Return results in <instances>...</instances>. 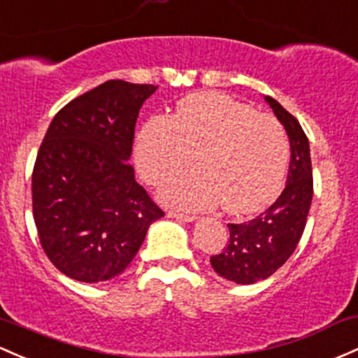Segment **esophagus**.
<instances>
[{"instance_id": "obj_1", "label": "esophagus", "mask_w": 358, "mask_h": 358, "mask_svg": "<svg viewBox=\"0 0 358 358\" xmlns=\"http://www.w3.org/2000/svg\"><path fill=\"white\" fill-rule=\"evenodd\" d=\"M168 215H170V217L182 219V221H185V222H192L197 219V215L195 214H187V212H178V210H168Z\"/></svg>"}]
</instances>
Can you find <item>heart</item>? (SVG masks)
I'll return each mask as SVG.
<instances>
[{
  "label": "heart",
  "instance_id": "heart-1",
  "mask_svg": "<svg viewBox=\"0 0 358 358\" xmlns=\"http://www.w3.org/2000/svg\"><path fill=\"white\" fill-rule=\"evenodd\" d=\"M173 176L161 199L183 209H207L221 202L231 214H251L280 192L290 146L273 117L217 92L192 93L178 101L173 117H155L141 129L136 163L149 185Z\"/></svg>",
  "mask_w": 358,
  "mask_h": 358
}]
</instances>
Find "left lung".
<instances>
[{
    "label": "left lung",
    "mask_w": 358,
    "mask_h": 358,
    "mask_svg": "<svg viewBox=\"0 0 358 358\" xmlns=\"http://www.w3.org/2000/svg\"><path fill=\"white\" fill-rule=\"evenodd\" d=\"M290 141L287 183L272 206L248 222L227 224L229 239L210 265L221 277L236 284H255L277 272L299 245L313 200V166L309 141L299 120L266 96Z\"/></svg>",
    "instance_id": "8db88e82"
}]
</instances>
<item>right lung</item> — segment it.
Masks as SVG:
<instances>
[{
    "label": "right lung",
    "instance_id": "right-lung-1",
    "mask_svg": "<svg viewBox=\"0 0 358 358\" xmlns=\"http://www.w3.org/2000/svg\"><path fill=\"white\" fill-rule=\"evenodd\" d=\"M158 86L110 80L56 113L32 171L42 250L59 272L103 282L124 272L164 212L129 164L139 110Z\"/></svg>",
    "mask_w": 358,
    "mask_h": 358
}]
</instances>
